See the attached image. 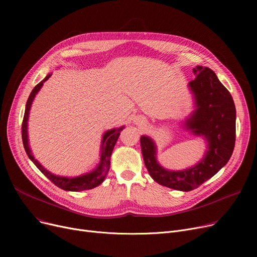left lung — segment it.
<instances>
[{"label": "left lung", "instance_id": "obj_1", "mask_svg": "<svg viewBox=\"0 0 257 257\" xmlns=\"http://www.w3.org/2000/svg\"><path fill=\"white\" fill-rule=\"evenodd\" d=\"M190 85L197 109L186 126L208 142V151L200 163L184 171H168L156 160V148L151 139L141 138L142 153L150 176L160 185L190 192L217 174L230 159L235 144L236 111L230 92L208 67L197 65Z\"/></svg>", "mask_w": 257, "mask_h": 257}]
</instances>
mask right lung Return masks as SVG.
Listing matches in <instances>:
<instances>
[{"mask_svg":"<svg viewBox=\"0 0 257 257\" xmlns=\"http://www.w3.org/2000/svg\"><path fill=\"white\" fill-rule=\"evenodd\" d=\"M51 75H48L42 82H39L31 91L30 96L28 98V101H27L26 104V109H25V114L23 118V124H22V139H23V144L24 148L26 150L27 155L29 156V158L33 161V164L38 168V170L42 172L45 176L56 186H58L61 190L64 191H72V192H79V191H85V190H91V188L98 186L101 184L106 175L109 171L110 168V156L112 153V150L114 148V145L119 137L120 131L123 130V127H120L118 129H112V130H108L103 137L102 141V147H101V158H100V164L98 168L90 172L89 174L82 175V176L75 177V178H66V177H60L56 176V175H53L50 172H48L46 169H44L42 166L38 164V161L34 159L31 150L28 145V134H27V121H28V116H29V110L32 104V101L35 97V94L38 92L40 87L43 86L44 82L46 80L50 78Z\"/></svg>","mask_w":257,"mask_h":257,"instance_id":"add662e5","label":"right lung"}]
</instances>
